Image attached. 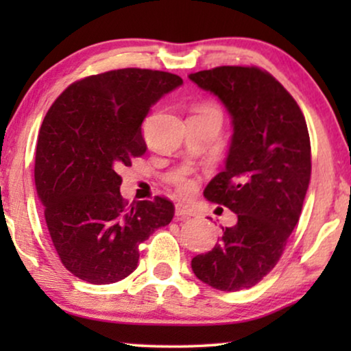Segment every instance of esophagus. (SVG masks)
<instances>
[{
    "mask_svg": "<svg viewBox=\"0 0 351 351\" xmlns=\"http://www.w3.org/2000/svg\"><path fill=\"white\" fill-rule=\"evenodd\" d=\"M176 215H179V217H191V215H196V210L189 204L177 203L176 204Z\"/></svg>",
    "mask_w": 351,
    "mask_h": 351,
    "instance_id": "esophagus-1",
    "label": "esophagus"
}]
</instances>
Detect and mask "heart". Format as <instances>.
Listing matches in <instances>:
<instances>
[{"label":"heart","instance_id":"heart-1","mask_svg":"<svg viewBox=\"0 0 351 351\" xmlns=\"http://www.w3.org/2000/svg\"><path fill=\"white\" fill-rule=\"evenodd\" d=\"M201 112L220 114L214 107H203V108H201ZM179 186H180V190L184 191V193H191V191L196 189V182L193 179H186V177H182L180 182H179Z\"/></svg>","mask_w":351,"mask_h":351}]
</instances>
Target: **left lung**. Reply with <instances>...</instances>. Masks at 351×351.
Returning <instances> with one entry per match:
<instances>
[{
    "mask_svg": "<svg viewBox=\"0 0 351 351\" xmlns=\"http://www.w3.org/2000/svg\"><path fill=\"white\" fill-rule=\"evenodd\" d=\"M189 78L232 118L225 169L204 196L238 219L222 227L219 244L191 258V270L214 289H247L276 265L299 222L311 174L308 129L292 95L256 66H217Z\"/></svg>",
    "mask_w": 351,
    "mask_h": 351,
    "instance_id": "1",
    "label": "left lung"
}]
</instances>
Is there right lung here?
<instances>
[{
	"label": "right lung",
	"instance_id": "add662e5",
	"mask_svg": "<svg viewBox=\"0 0 351 351\" xmlns=\"http://www.w3.org/2000/svg\"><path fill=\"white\" fill-rule=\"evenodd\" d=\"M182 84L166 71H107L69 86L45 117L35 184L56 251L80 280H124L137 268L138 244L174 217V204L160 196L129 206L118 172L145 153L150 108Z\"/></svg>",
	"mask_w": 351,
	"mask_h": 351
}]
</instances>
